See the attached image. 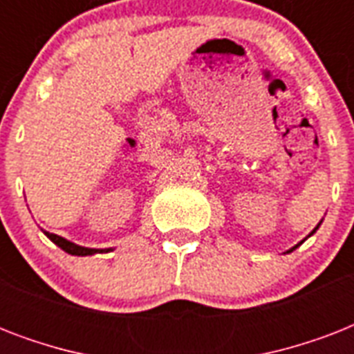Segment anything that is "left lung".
<instances>
[{"instance_id": "obj_1", "label": "left lung", "mask_w": 354, "mask_h": 354, "mask_svg": "<svg viewBox=\"0 0 354 354\" xmlns=\"http://www.w3.org/2000/svg\"><path fill=\"white\" fill-rule=\"evenodd\" d=\"M318 227H319V224H318V226H316V227H314L313 232H310V235H314V233H316V230H318ZM310 235H308V236H310ZM301 244H303V241H301V242H299V244H296V246H294V248H290V250H288V252H286V253H290V252H294V250H296V248H297V246H301Z\"/></svg>"}]
</instances>
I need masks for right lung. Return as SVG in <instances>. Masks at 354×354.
Here are the masks:
<instances>
[{
    "mask_svg": "<svg viewBox=\"0 0 354 354\" xmlns=\"http://www.w3.org/2000/svg\"><path fill=\"white\" fill-rule=\"evenodd\" d=\"M49 239H51L58 248H62L66 253H71V255H93V253H102V252H112V248H108V250H97V248H84V246H79V244H75V242H69L66 241L64 236H58L55 233H49V232H44Z\"/></svg>",
    "mask_w": 354,
    "mask_h": 354,
    "instance_id": "1",
    "label": "right lung"
}]
</instances>
